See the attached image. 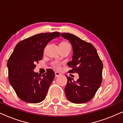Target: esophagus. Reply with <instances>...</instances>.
<instances>
[{
  "label": "esophagus",
  "instance_id": "esophagus-1",
  "mask_svg": "<svg viewBox=\"0 0 123 123\" xmlns=\"http://www.w3.org/2000/svg\"><path fill=\"white\" fill-rule=\"evenodd\" d=\"M60 73H59V72H55V77H58L59 76H60Z\"/></svg>",
  "mask_w": 123,
  "mask_h": 123
}]
</instances>
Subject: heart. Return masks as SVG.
Segmentation results:
<instances>
[{
    "instance_id": "heart-1",
    "label": "heart",
    "mask_w": 123,
    "mask_h": 123,
    "mask_svg": "<svg viewBox=\"0 0 123 123\" xmlns=\"http://www.w3.org/2000/svg\"><path fill=\"white\" fill-rule=\"evenodd\" d=\"M60 45L61 46H70V45L67 42H62L60 43ZM52 66L54 67L56 69H60L61 67V63L58 62H54L51 64Z\"/></svg>"
}]
</instances>
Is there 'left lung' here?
<instances>
[{"instance_id": "1", "label": "left lung", "mask_w": 123, "mask_h": 123, "mask_svg": "<svg viewBox=\"0 0 123 123\" xmlns=\"http://www.w3.org/2000/svg\"><path fill=\"white\" fill-rule=\"evenodd\" d=\"M61 36L69 40L73 47V59L68 63L72 69L69 72L79 74L76 82L67 76L65 95L73 103H86L93 98L102 83V61L91 43L69 33H61Z\"/></svg>"}]
</instances>
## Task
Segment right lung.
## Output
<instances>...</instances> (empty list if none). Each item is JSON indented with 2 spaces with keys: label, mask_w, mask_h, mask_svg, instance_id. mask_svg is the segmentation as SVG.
<instances>
[{
  "label": "right lung",
  "mask_w": 123,
  "mask_h": 123,
  "mask_svg": "<svg viewBox=\"0 0 123 123\" xmlns=\"http://www.w3.org/2000/svg\"><path fill=\"white\" fill-rule=\"evenodd\" d=\"M60 36V33H42L19 42L8 59V78L18 97L23 101L36 104L46 97L55 77L51 69L43 75L33 70L43 58V50L49 42Z\"/></svg>",
  "instance_id": "1"
}]
</instances>
